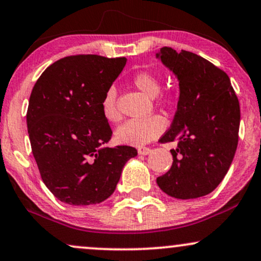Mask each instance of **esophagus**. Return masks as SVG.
Returning <instances> with one entry per match:
<instances>
[{
    "label": "esophagus",
    "mask_w": 261,
    "mask_h": 261,
    "mask_svg": "<svg viewBox=\"0 0 261 261\" xmlns=\"http://www.w3.org/2000/svg\"><path fill=\"white\" fill-rule=\"evenodd\" d=\"M137 152H139V154H142V155H147L152 152L151 148L148 147H140L139 149H137Z\"/></svg>",
    "instance_id": "1"
}]
</instances>
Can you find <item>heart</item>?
<instances>
[{"label": "heart", "instance_id": "1", "mask_svg": "<svg viewBox=\"0 0 261 261\" xmlns=\"http://www.w3.org/2000/svg\"><path fill=\"white\" fill-rule=\"evenodd\" d=\"M133 83L136 88L148 97L154 98L157 104H168V97H158L162 85L157 74L141 71L133 77ZM103 116L109 121L120 120L118 104H116V91L114 87L108 88L100 101ZM166 128V121L160 115H151L143 119H130L116 130V140L122 145L143 146L149 141L157 139Z\"/></svg>", "mask_w": 261, "mask_h": 261}]
</instances>
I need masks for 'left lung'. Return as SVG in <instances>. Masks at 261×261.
<instances>
[{
  "label": "left lung",
  "mask_w": 261,
  "mask_h": 261,
  "mask_svg": "<svg viewBox=\"0 0 261 261\" xmlns=\"http://www.w3.org/2000/svg\"><path fill=\"white\" fill-rule=\"evenodd\" d=\"M158 56V55H157ZM161 60L176 74L178 109L161 143L176 141L173 164L157 184L169 196L195 199L214 191L238 146L241 108L228 74L196 54L164 46Z\"/></svg>",
  "instance_id": "8db88e82"
}]
</instances>
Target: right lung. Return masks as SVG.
<instances>
[{
	"label": "right lung",
	"mask_w": 261,
	"mask_h": 261,
	"mask_svg": "<svg viewBox=\"0 0 261 261\" xmlns=\"http://www.w3.org/2000/svg\"><path fill=\"white\" fill-rule=\"evenodd\" d=\"M125 58L72 55L60 59L33 87L27 110L32 152L44 184L68 205H93L115 190L137 149L101 147L112 137L100 101Z\"/></svg>",
	"instance_id": "1"
}]
</instances>
